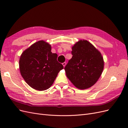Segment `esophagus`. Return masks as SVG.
I'll list each match as a JSON object with an SVG mask.
<instances>
[{
    "mask_svg": "<svg viewBox=\"0 0 128 128\" xmlns=\"http://www.w3.org/2000/svg\"><path fill=\"white\" fill-rule=\"evenodd\" d=\"M66 64V62H63V63H62V65L64 66V67H65Z\"/></svg>",
    "mask_w": 128,
    "mask_h": 128,
    "instance_id": "esophagus-1",
    "label": "esophagus"
}]
</instances>
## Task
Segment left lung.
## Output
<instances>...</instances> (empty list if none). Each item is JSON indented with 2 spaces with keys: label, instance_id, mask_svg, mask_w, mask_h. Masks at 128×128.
I'll use <instances>...</instances> for the list:
<instances>
[{
  "label": "left lung",
  "instance_id": "8db88e82",
  "mask_svg": "<svg viewBox=\"0 0 128 128\" xmlns=\"http://www.w3.org/2000/svg\"><path fill=\"white\" fill-rule=\"evenodd\" d=\"M72 59L64 67L67 77L80 89L94 86L104 69L101 53L90 42L81 40L72 46Z\"/></svg>",
  "mask_w": 128,
  "mask_h": 128
}]
</instances>
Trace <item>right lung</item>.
<instances>
[{"label": "right lung", "mask_w": 128, "mask_h": 128, "mask_svg": "<svg viewBox=\"0 0 128 128\" xmlns=\"http://www.w3.org/2000/svg\"><path fill=\"white\" fill-rule=\"evenodd\" d=\"M51 51V45L40 40L26 50L20 56L21 74L26 83L35 90L48 89L64 68L57 61V54Z\"/></svg>", "instance_id": "obj_1"}]
</instances>
